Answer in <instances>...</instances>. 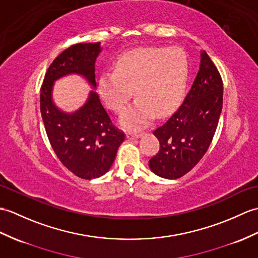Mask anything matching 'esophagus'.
<instances>
[{"label":"esophagus","instance_id":"esophagus-1","mask_svg":"<svg viewBox=\"0 0 258 258\" xmlns=\"http://www.w3.org/2000/svg\"><path fill=\"white\" fill-rule=\"evenodd\" d=\"M140 136H142V133H140V132H133V131H128L127 134H126V137L128 140H134V139H139Z\"/></svg>","mask_w":258,"mask_h":258}]
</instances>
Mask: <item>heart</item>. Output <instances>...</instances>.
Here are the masks:
<instances>
[{
  "label": "heart",
  "mask_w": 258,
  "mask_h": 258,
  "mask_svg": "<svg viewBox=\"0 0 258 258\" xmlns=\"http://www.w3.org/2000/svg\"><path fill=\"white\" fill-rule=\"evenodd\" d=\"M189 63L179 47H148L125 52L115 71L101 76L99 91L112 110L122 111L134 93L136 101L119 122L125 127L145 126L155 112L164 115L180 103L187 86Z\"/></svg>",
  "instance_id": "heart-1"
}]
</instances>
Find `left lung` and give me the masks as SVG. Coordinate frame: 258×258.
<instances>
[{
  "instance_id": "1",
  "label": "left lung",
  "mask_w": 258,
  "mask_h": 258,
  "mask_svg": "<svg viewBox=\"0 0 258 258\" xmlns=\"http://www.w3.org/2000/svg\"><path fill=\"white\" fill-rule=\"evenodd\" d=\"M222 105V78L203 51L200 69L182 104L154 130L160 147L149 159L152 171L166 179H177L192 169L210 146Z\"/></svg>"
}]
</instances>
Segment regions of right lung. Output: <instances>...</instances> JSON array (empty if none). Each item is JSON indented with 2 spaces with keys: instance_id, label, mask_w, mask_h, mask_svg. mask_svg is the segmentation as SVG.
I'll return each instance as SVG.
<instances>
[{
  "instance_id": "1",
  "label": "right lung",
  "mask_w": 258,
  "mask_h": 258,
  "mask_svg": "<svg viewBox=\"0 0 258 258\" xmlns=\"http://www.w3.org/2000/svg\"><path fill=\"white\" fill-rule=\"evenodd\" d=\"M100 51V43L68 47L49 66L40 88V113L53 152L66 168L87 180L103 176L111 168L125 134L113 125L94 91L73 114L57 109L51 91L53 81L69 74L81 75L97 87L94 63Z\"/></svg>"
}]
</instances>
